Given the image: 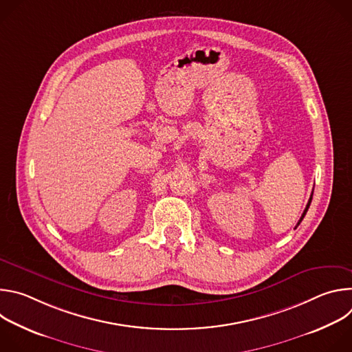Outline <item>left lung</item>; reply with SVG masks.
<instances>
[{"instance_id":"left-lung-1","label":"left lung","mask_w":352,"mask_h":352,"mask_svg":"<svg viewBox=\"0 0 352 352\" xmlns=\"http://www.w3.org/2000/svg\"><path fill=\"white\" fill-rule=\"evenodd\" d=\"M311 202H312V196H311V199H309V202H308V205H307V208H305V210H304V213H302V216H300V219H299V221H298V224L302 221V219L305 217V214H307V212H308V209H309V205H311Z\"/></svg>"}]
</instances>
